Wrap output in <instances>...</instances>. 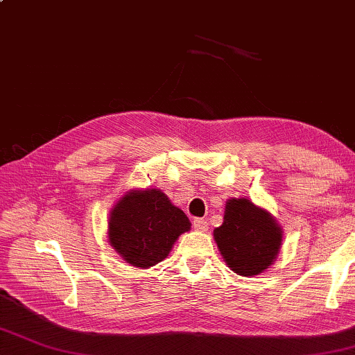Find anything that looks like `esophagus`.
Masks as SVG:
<instances>
[{
    "label": "esophagus",
    "mask_w": 355,
    "mask_h": 355,
    "mask_svg": "<svg viewBox=\"0 0 355 355\" xmlns=\"http://www.w3.org/2000/svg\"><path fill=\"white\" fill-rule=\"evenodd\" d=\"M194 228L197 231H202V233H205V231H208V222L203 220V218H196Z\"/></svg>",
    "instance_id": "1"
}]
</instances>
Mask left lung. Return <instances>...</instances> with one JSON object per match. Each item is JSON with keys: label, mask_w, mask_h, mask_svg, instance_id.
Here are the masks:
<instances>
[{"label": "left lung", "mask_w": 355, "mask_h": 355, "mask_svg": "<svg viewBox=\"0 0 355 355\" xmlns=\"http://www.w3.org/2000/svg\"><path fill=\"white\" fill-rule=\"evenodd\" d=\"M212 234L223 261L241 276L266 272L275 263L282 245L278 220L248 198L227 200L223 223Z\"/></svg>", "instance_id": "obj_1"}]
</instances>
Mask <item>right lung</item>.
<instances>
[{
  "label": "right lung",
  "mask_w": 355,
  "mask_h": 355,
  "mask_svg": "<svg viewBox=\"0 0 355 355\" xmlns=\"http://www.w3.org/2000/svg\"><path fill=\"white\" fill-rule=\"evenodd\" d=\"M191 230L188 216L161 189H130L108 217V242L132 267L150 268Z\"/></svg>",
  "instance_id": "right-lung-1"
}]
</instances>
